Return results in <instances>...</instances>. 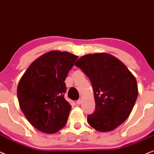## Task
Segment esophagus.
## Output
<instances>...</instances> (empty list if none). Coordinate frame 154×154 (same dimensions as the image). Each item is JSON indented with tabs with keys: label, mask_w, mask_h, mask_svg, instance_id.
<instances>
[{
	"label": "esophagus",
	"mask_w": 154,
	"mask_h": 154,
	"mask_svg": "<svg viewBox=\"0 0 154 154\" xmlns=\"http://www.w3.org/2000/svg\"><path fill=\"white\" fill-rule=\"evenodd\" d=\"M82 100L81 99H79V100H77V102H76V104H82Z\"/></svg>",
	"instance_id": "obj_1"
}]
</instances>
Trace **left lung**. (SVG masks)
Masks as SVG:
<instances>
[{
  "mask_svg": "<svg viewBox=\"0 0 154 154\" xmlns=\"http://www.w3.org/2000/svg\"><path fill=\"white\" fill-rule=\"evenodd\" d=\"M89 77L95 110L87 122L97 131H112L129 117L138 97L137 80L119 60L107 53L84 55L75 64Z\"/></svg>",
  "mask_w": 154,
  "mask_h": 154,
  "instance_id": "obj_1",
  "label": "left lung"
}]
</instances>
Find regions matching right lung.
Wrapping results in <instances>:
<instances>
[{
  "label": "right lung",
  "instance_id": "right-lung-1",
  "mask_svg": "<svg viewBox=\"0 0 154 154\" xmlns=\"http://www.w3.org/2000/svg\"><path fill=\"white\" fill-rule=\"evenodd\" d=\"M77 58L67 52H48L31 64L19 82L20 107L39 131L53 134L67 124L72 106L64 97L65 80Z\"/></svg>",
  "mask_w": 154,
  "mask_h": 154
}]
</instances>
